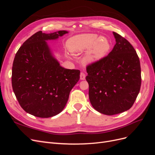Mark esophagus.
<instances>
[{
  "instance_id": "34e87169",
  "label": "esophagus",
  "mask_w": 155,
  "mask_h": 155,
  "mask_svg": "<svg viewBox=\"0 0 155 155\" xmlns=\"http://www.w3.org/2000/svg\"><path fill=\"white\" fill-rule=\"evenodd\" d=\"M85 77H86V76H85V73L81 72V74H80V79H81V80H85Z\"/></svg>"
}]
</instances>
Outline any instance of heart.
Wrapping results in <instances>:
<instances>
[{
	"label": "heart",
	"instance_id": "obj_1",
	"mask_svg": "<svg viewBox=\"0 0 155 155\" xmlns=\"http://www.w3.org/2000/svg\"><path fill=\"white\" fill-rule=\"evenodd\" d=\"M68 50L74 54L86 51L83 58L85 65L94 64L104 58L110 49L109 41L105 37H98L94 34H83L75 35L67 42Z\"/></svg>",
	"mask_w": 155,
	"mask_h": 155
}]
</instances>
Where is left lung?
<instances>
[{
	"instance_id": "obj_1",
	"label": "left lung",
	"mask_w": 155,
	"mask_h": 155,
	"mask_svg": "<svg viewBox=\"0 0 155 155\" xmlns=\"http://www.w3.org/2000/svg\"><path fill=\"white\" fill-rule=\"evenodd\" d=\"M116 45L105 58L87 67L92 106L105 115L129 110L141 86L140 59L129 42L116 32Z\"/></svg>"
}]
</instances>
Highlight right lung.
Here are the masks:
<instances>
[{
	"label": "right lung",
	"mask_w": 155,
	"mask_h": 155,
	"mask_svg": "<svg viewBox=\"0 0 155 155\" xmlns=\"http://www.w3.org/2000/svg\"><path fill=\"white\" fill-rule=\"evenodd\" d=\"M68 33L39 31L17 51L12 67V87L20 105L28 114L39 118L59 114L79 81L80 71L61 66L46 42Z\"/></svg>",
	"instance_id": "add662e5"
}]
</instances>
